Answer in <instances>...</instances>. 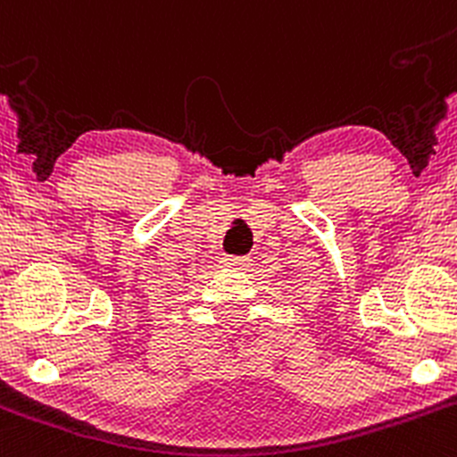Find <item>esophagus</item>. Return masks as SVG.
<instances>
[{
	"label": "esophagus",
	"mask_w": 457,
	"mask_h": 457,
	"mask_svg": "<svg viewBox=\"0 0 457 457\" xmlns=\"http://www.w3.org/2000/svg\"><path fill=\"white\" fill-rule=\"evenodd\" d=\"M223 262L225 267H229V269H245V267H249V258L247 256H243V258H238V256H228V258H223Z\"/></svg>",
	"instance_id": "obj_1"
}]
</instances>
